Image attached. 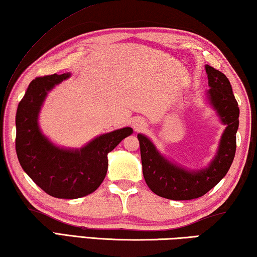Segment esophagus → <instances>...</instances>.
Returning <instances> with one entry per match:
<instances>
[{"instance_id":"34e87169","label":"esophagus","mask_w":257,"mask_h":257,"mask_svg":"<svg viewBox=\"0 0 257 257\" xmlns=\"http://www.w3.org/2000/svg\"><path fill=\"white\" fill-rule=\"evenodd\" d=\"M132 125L135 129V132H142V130H144L146 128V122L141 118H136L133 120Z\"/></svg>"}]
</instances>
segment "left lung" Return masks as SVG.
<instances>
[{
	"instance_id": "8db88e82",
	"label": "left lung",
	"mask_w": 257,
	"mask_h": 257,
	"mask_svg": "<svg viewBox=\"0 0 257 257\" xmlns=\"http://www.w3.org/2000/svg\"><path fill=\"white\" fill-rule=\"evenodd\" d=\"M208 78L207 99L221 122L227 125L221 136L217 153L202 170L189 171L178 167L156 150L144 135L138 134L143 175L150 189L161 197L188 201L205 195L227 175L236 154V134L239 125V107L231 85L222 72L205 66Z\"/></svg>"
}]
</instances>
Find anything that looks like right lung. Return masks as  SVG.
<instances>
[{
    "instance_id": "1",
    "label": "right lung",
    "mask_w": 257,
    "mask_h": 257,
    "mask_svg": "<svg viewBox=\"0 0 257 257\" xmlns=\"http://www.w3.org/2000/svg\"><path fill=\"white\" fill-rule=\"evenodd\" d=\"M70 73L38 77L30 82L16 114V151L24 171L46 194L56 198H79L96 190L107 171V154L133 134L125 127L101 135L79 150L61 149L38 125L43 102L55 85Z\"/></svg>"
}]
</instances>
